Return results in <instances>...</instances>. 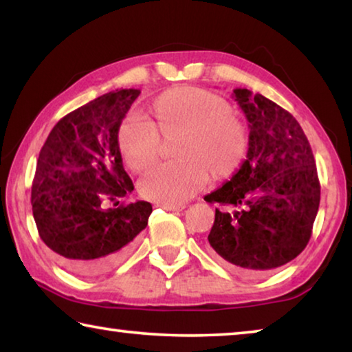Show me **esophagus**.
I'll list each match as a JSON object with an SVG mask.
<instances>
[{"label":"esophagus","instance_id":"34e87169","mask_svg":"<svg viewBox=\"0 0 352 352\" xmlns=\"http://www.w3.org/2000/svg\"><path fill=\"white\" fill-rule=\"evenodd\" d=\"M162 208H164V210H168V211H183L184 208V205H170V204H162L160 205Z\"/></svg>","mask_w":352,"mask_h":352}]
</instances>
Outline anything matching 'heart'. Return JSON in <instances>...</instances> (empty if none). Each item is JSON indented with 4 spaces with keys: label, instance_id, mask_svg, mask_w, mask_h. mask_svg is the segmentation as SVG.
Listing matches in <instances>:
<instances>
[{
    "label": "heart",
    "instance_id": "heart-1",
    "mask_svg": "<svg viewBox=\"0 0 352 352\" xmlns=\"http://www.w3.org/2000/svg\"><path fill=\"white\" fill-rule=\"evenodd\" d=\"M219 94L194 87H177L153 104L157 122L133 113L118 133L122 160L133 172L157 162L160 134L175 138L180 160L155 166L141 178L140 190L158 204H183L212 177L226 178L241 168L248 152V130Z\"/></svg>",
    "mask_w": 352,
    "mask_h": 352
}]
</instances>
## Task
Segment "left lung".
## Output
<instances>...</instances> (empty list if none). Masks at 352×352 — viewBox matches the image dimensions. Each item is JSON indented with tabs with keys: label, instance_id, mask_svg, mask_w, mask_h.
Here are the masks:
<instances>
[{
	"label": "left lung",
	"instance_id": "obj_1",
	"mask_svg": "<svg viewBox=\"0 0 352 352\" xmlns=\"http://www.w3.org/2000/svg\"><path fill=\"white\" fill-rule=\"evenodd\" d=\"M234 99L248 121V152L241 169L205 200L216 208L208 236L214 254L231 269L258 275L287 264L306 248L320 206L314 153L296 119L245 88Z\"/></svg>",
	"mask_w": 352,
	"mask_h": 352
}]
</instances>
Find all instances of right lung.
<instances>
[{"label": "right lung", "mask_w": 352, "mask_h": 352, "mask_svg": "<svg viewBox=\"0 0 352 352\" xmlns=\"http://www.w3.org/2000/svg\"><path fill=\"white\" fill-rule=\"evenodd\" d=\"M140 90H116L68 113L41 147L32 182L38 234L77 275L109 272L146 228L148 201L105 208L133 190L124 170L118 132Z\"/></svg>", "instance_id": "1"}]
</instances>
